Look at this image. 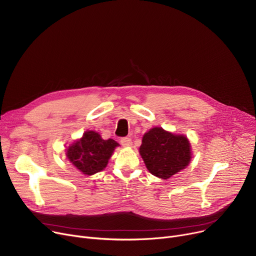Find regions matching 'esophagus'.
<instances>
[{
	"label": "esophagus",
	"instance_id": "esophagus-1",
	"mask_svg": "<svg viewBox=\"0 0 256 256\" xmlns=\"http://www.w3.org/2000/svg\"><path fill=\"white\" fill-rule=\"evenodd\" d=\"M120 143L122 146H130L132 145V139L128 137H124L120 139Z\"/></svg>",
	"mask_w": 256,
	"mask_h": 256
}]
</instances>
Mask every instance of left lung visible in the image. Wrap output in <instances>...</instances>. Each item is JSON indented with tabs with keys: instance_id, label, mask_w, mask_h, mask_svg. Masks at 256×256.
Returning a JSON list of instances; mask_svg holds the SVG:
<instances>
[{
	"instance_id": "left-lung-1",
	"label": "left lung",
	"mask_w": 256,
	"mask_h": 256,
	"mask_svg": "<svg viewBox=\"0 0 256 256\" xmlns=\"http://www.w3.org/2000/svg\"><path fill=\"white\" fill-rule=\"evenodd\" d=\"M140 154L152 174L167 180L188 166L191 148L186 137L154 128L143 136Z\"/></svg>"
}]
</instances>
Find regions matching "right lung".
Listing matches in <instances>:
<instances>
[{"label":"right lung","instance_id":"add662e5","mask_svg":"<svg viewBox=\"0 0 256 256\" xmlns=\"http://www.w3.org/2000/svg\"><path fill=\"white\" fill-rule=\"evenodd\" d=\"M118 143L113 139L104 140L98 132L88 130L67 150L66 156L80 171L91 176L102 171L108 164Z\"/></svg>","mask_w":256,"mask_h":256}]
</instances>
